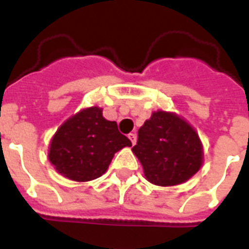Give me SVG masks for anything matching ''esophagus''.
Segmentation results:
<instances>
[{
    "label": "esophagus",
    "instance_id": "esophagus-1",
    "mask_svg": "<svg viewBox=\"0 0 249 249\" xmlns=\"http://www.w3.org/2000/svg\"><path fill=\"white\" fill-rule=\"evenodd\" d=\"M128 137H129V140L132 141V144L135 145L136 141H137V135H136V133H129V135H128Z\"/></svg>",
    "mask_w": 249,
    "mask_h": 249
}]
</instances>
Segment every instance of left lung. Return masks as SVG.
Here are the masks:
<instances>
[{
  "label": "left lung",
  "instance_id": "obj_1",
  "mask_svg": "<svg viewBox=\"0 0 249 249\" xmlns=\"http://www.w3.org/2000/svg\"><path fill=\"white\" fill-rule=\"evenodd\" d=\"M132 152L140 160L146 180L160 187L185 183L204 160L197 132L183 117L165 110L153 112L144 123Z\"/></svg>",
  "mask_w": 249,
  "mask_h": 249
}]
</instances>
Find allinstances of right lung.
<instances>
[{
	"instance_id": "1",
	"label": "right lung",
	"mask_w": 249,
	"mask_h": 249,
	"mask_svg": "<svg viewBox=\"0 0 249 249\" xmlns=\"http://www.w3.org/2000/svg\"><path fill=\"white\" fill-rule=\"evenodd\" d=\"M132 146L116 121L104 119L103 109L90 107L66 120L52 137L48 157L64 178L90 181L107 172L114 153Z\"/></svg>"
}]
</instances>
